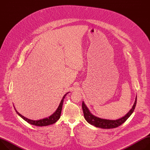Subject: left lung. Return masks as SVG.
Masks as SVG:
<instances>
[{"mask_svg": "<svg viewBox=\"0 0 150 150\" xmlns=\"http://www.w3.org/2000/svg\"><path fill=\"white\" fill-rule=\"evenodd\" d=\"M137 96H136L134 105H133L132 108L129 111V112L123 117L115 120L102 119V118H100L99 117L94 116L93 114L90 113L88 108L86 106L84 102H83V103H82V108L84 112V118L89 124L93 125L95 127L102 128V129H113V128L117 127L121 125L122 123H124V122L127 120V118L131 115V114L134 111L136 105H137Z\"/></svg>", "mask_w": 150, "mask_h": 150, "instance_id": "8db88e82", "label": "left lung"}]
</instances>
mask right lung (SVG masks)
<instances>
[{"label":"right lung","instance_id":"add662e5","mask_svg":"<svg viewBox=\"0 0 150 150\" xmlns=\"http://www.w3.org/2000/svg\"><path fill=\"white\" fill-rule=\"evenodd\" d=\"M67 93H67L66 94H64V96L63 97V98L60 103V105L57 109V110L54 112V114H52L51 116H50L48 118H45L42 120H30V119H28V118L24 117V116L21 115L20 113H18L16 110V111L23 119H24L25 121H27L28 123H29L30 125L37 126H46L52 125L54 123H55V122L60 117L63 100Z\"/></svg>","mask_w":150,"mask_h":150}]
</instances>
